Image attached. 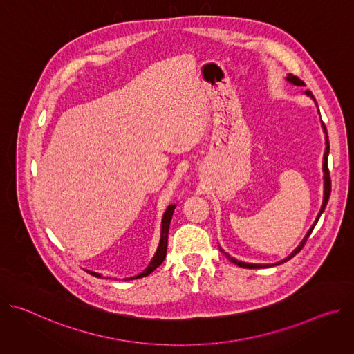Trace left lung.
I'll list each match as a JSON object with an SVG mask.
<instances>
[{
  "label": "left lung",
  "instance_id": "obj_1",
  "mask_svg": "<svg viewBox=\"0 0 354 354\" xmlns=\"http://www.w3.org/2000/svg\"><path fill=\"white\" fill-rule=\"evenodd\" d=\"M286 81L287 82H290V84H292V85H297V86H306V84L302 82L299 78H297V77H294L292 74H287V77H286ZM304 93L307 95V96H310L314 102H315V105H317V108H318V104H317V100H315V97H314V95H313V92L311 91H304ZM318 113H319V108H318ZM319 116H321V113H319ZM321 126H322V130H324V134H325V151H324V162H322V172H324V200H322V206H321V210H319V213H318V216H317V218H315V221H314V224L311 225V228L308 230V232L306 234V236L302 238V241L299 242V245L291 252V254L286 258V259H283V261H280V262H277V263H274V265H261V263H248V262H241V261H238V259H235V258H232L231 255H228L227 252H224V249H221L220 248V250L223 252V254L227 257V259L230 261V262H232V263H235L236 266H239V268H243V269H265V268H272V266H277V265H281V263H284V262H287L288 259H291L292 257H295L298 252L302 249V246H304V243L307 242V239H308V236L311 235V232H313V230H314V227L317 225V223H318V220H319V217H321V214L324 213V210H325V207H326V205H328V200H329V196H330V178H329V169H328V156H329V140H328V131H326V126H325V123L322 122V119H321Z\"/></svg>",
  "mask_w": 354,
  "mask_h": 354
}]
</instances>
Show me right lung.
<instances>
[{
    "instance_id": "right-lung-1",
    "label": "right lung",
    "mask_w": 354,
    "mask_h": 354,
    "mask_svg": "<svg viewBox=\"0 0 354 354\" xmlns=\"http://www.w3.org/2000/svg\"><path fill=\"white\" fill-rule=\"evenodd\" d=\"M176 205H169L162 216V223H161V239H160V243H158V248H157V252L156 255L153 257V259H151V262L148 263V266L137 276L134 277H129L126 280H133V279H140V277H145L148 276L149 273H153L165 259L167 257V246H168V232H169V224H171V220H172V216H174V210H175ZM89 274L95 276V277H102V274L100 273H96V272H91V270H86Z\"/></svg>"
}]
</instances>
